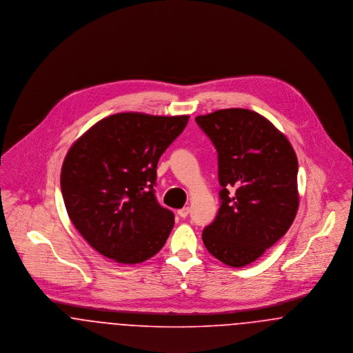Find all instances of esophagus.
<instances>
[{"label": "esophagus", "instance_id": "34e87169", "mask_svg": "<svg viewBox=\"0 0 353 353\" xmlns=\"http://www.w3.org/2000/svg\"><path fill=\"white\" fill-rule=\"evenodd\" d=\"M189 208L188 206H185V208H183V209H180L177 213H179V216L181 217V219H186L188 217V214H189Z\"/></svg>", "mask_w": 353, "mask_h": 353}]
</instances>
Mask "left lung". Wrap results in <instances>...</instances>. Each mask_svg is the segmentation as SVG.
<instances>
[{"mask_svg": "<svg viewBox=\"0 0 353 353\" xmlns=\"http://www.w3.org/2000/svg\"><path fill=\"white\" fill-rule=\"evenodd\" d=\"M219 152L221 206L202 232L208 252L243 268L281 239L299 208L298 159L269 119L245 108L196 118Z\"/></svg>", "mask_w": 353, "mask_h": 353, "instance_id": "obj_1", "label": "left lung"}]
</instances>
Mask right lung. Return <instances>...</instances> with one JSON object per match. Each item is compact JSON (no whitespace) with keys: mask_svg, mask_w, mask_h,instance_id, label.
I'll return each instance as SVG.
<instances>
[{"mask_svg":"<svg viewBox=\"0 0 353 353\" xmlns=\"http://www.w3.org/2000/svg\"><path fill=\"white\" fill-rule=\"evenodd\" d=\"M188 120L189 115L114 114L70 147L61 172L68 219L101 255L134 265L165 245L174 216L156 201V169Z\"/></svg>","mask_w":353,"mask_h":353,"instance_id":"right-lung-1","label":"right lung"}]
</instances>
